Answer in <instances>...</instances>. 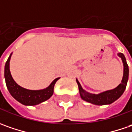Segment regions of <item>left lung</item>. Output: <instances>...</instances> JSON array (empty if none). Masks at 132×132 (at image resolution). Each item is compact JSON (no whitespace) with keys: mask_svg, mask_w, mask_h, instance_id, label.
<instances>
[{"mask_svg":"<svg viewBox=\"0 0 132 132\" xmlns=\"http://www.w3.org/2000/svg\"><path fill=\"white\" fill-rule=\"evenodd\" d=\"M118 55L121 58L123 64V75L121 80V82L118 85L116 88L108 90L106 91H104L98 94L90 93L85 90L82 88L80 82L77 79H76L77 83L78 85L79 91H80V97L82 100H84L87 102L93 104L95 105H106V104H110L116 101L118 98L122 96L126 88V85L129 79V66L126 63V60L123 53H118Z\"/></svg>","mask_w":132,"mask_h":132,"instance_id":"obj_1","label":"left lung"}]
</instances>
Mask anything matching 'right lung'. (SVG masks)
Wrapping results in <instances>:
<instances>
[{
  "label": "right lung",
  "instance_id": "add662e5",
  "mask_svg": "<svg viewBox=\"0 0 132 132\" xmlns=\"http://www.w3.org/2000/svg\"><path fill=\"white\" fill-rule=\"evenodd\" d=\"M12 52L5 64L4 77L6 80L7 88L12 97L14 98L17 102L25 106H34L47 101L51 97L54 92V86L60 77H57L52 81L51 84L46 88L42 90H29L21 87L16 83L12 77L10 69L9 63L11 60Z\"/></svg>",
  "mask_w": 132,
  "mask_h": 132
}]
</instances>
